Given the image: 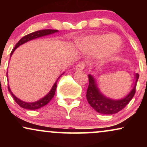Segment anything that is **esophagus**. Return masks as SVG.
I'll return each instance as SVG.
<instances>
[{"label": "esophagus", "instance_id": "esophagus-1", "mask_svg": "<svg viewBox=\"0 0 147 147\" xmlns=\"http://www.w3.org/2000/svg\"><path fill=\"white\" fill-rule=\"evenodd\" d=\"M85 66H86V63H84V61L79 62V63L77 65V66H76L75 69L77 70H83L85 68Z\"/></svg>", "mask_w": 147, "mask_h": 147}]
</instances>
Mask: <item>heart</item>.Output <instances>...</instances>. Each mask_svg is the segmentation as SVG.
Wrapping results in <instances>:
<instances>
[{
    "label": "heart",
    "instance_id": "1",
    "mask_svg": "<svg viewBox=\"0 0 147 147\" xmlns=\"http://www.w3.org/2000/svg\"><path fill=\"white\" fill-rule=\"evenodd\" d=\"M81 46L93 51L102 50V56L105 59L115 56L120 51L122 42L117 36L111 34H100L86 38Z\"/></svg>",
    "mask_w": 147,
    "mask_h": 147
}]
</instances>
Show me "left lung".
Returning a JSON list of instances; mask_svg holds the SVG:
<instances>
[{
    "mask_svg": "<svg viewBox=\"0 0 147 147\" xmlns=\"http://www.w3.org/2000/svg\"><path fill=\"white\" fill-rule=\"evenodd\" d=\"M136 82L131 92L124 98L121 99H112L104 96L99 90L95 78L91 75H88L89 85L86 92L88 102L91 107L101 114L112 115L122 110L129 104L136 93V84L139 78V74L135 75Z\"/></svg>",
    "mask_w": 147,
    "mask_h": 147,
    "instance_id": "1",
    "label": "left lung"
}]
</instances>
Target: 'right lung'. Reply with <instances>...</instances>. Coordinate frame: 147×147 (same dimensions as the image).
<instances>
[{
  "label": "right lung",
  "instance_id": "obj_1",
  "mask_svg": "<svg viewBox=\"0 0 147 147\" xmlns=\"http://www.w3.org/2000/svg\"><path fill=\"white\" fill-rule=\"evenodd\" d=\"M57 32H58V30H38V31H36V32H32L29 34L26 35V36H23V38H21V39L19 40V41L16 43V45H15L14 48L13 49L12 51L11 52V55H10V57L11 56V55H12L13 52H14V50H16L18 47H19L21 45L24 44V43H26V42L31 41V40L34 39V38H38V37L47 36V35H49V34H52ZM63 74H61V75L59 76V78H60V77L63 75ZM7 77H8L7 72ZM59 78L57 79V81L55 82V84L53 85V86H52V89L50 90V92H49L45 96V97H43V98L40 99L39 100L36 101V102H25L17 98V97H16V96L11 92L9 86H8V90H9V92L11 93V95L12 96L13 98H14L15 102L17 103L21 107L25 109H28V110H36V109H40V108L43 107V106L46 105V104H48V103L50 102L52 98H53L54 95H55V91H56V88L57 86V83Z\"/></svg>",
  "mask_w": 147,
  "mask_h": 147
}]
</instances>
